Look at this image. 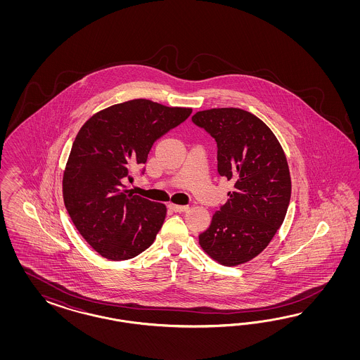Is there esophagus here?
<instances>
[{
  "mask_svg": "<svg viewBox=\"0 0 360 360\" xmlns=\"http://www.w3.org/2000/svg\"><path fill=\"white\" fill-rule=\"evenodd\" d=\"M169 208L174 212H185L188 210V206H176V205H169Z\"/></svg>",
  "mask_w": 360,
  "mask_h": 360,
  "instance_id": "1",
  "label": "esophagus"
}]
</instances>
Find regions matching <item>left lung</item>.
Masks as SVG:
<instances>
[{
	"label": "left lung",
	"mask_w": 360,
	"mask_h": 360,
	"mask_svg": "<svg viewBox=\"0 0 360 360\" xmlns=\"http://www.w3.org/2000/svg\"><path fill=\"white\" fill-rule=\"evenodd\" d=\"M191 120L215 139L219 175L233 182L199 244L214 260L236 266L262 253L283 224L292 194L288 161L273 131L251 112L207 109Z\"/></svg>",
	"instance_id": "1"
}]
</instances>
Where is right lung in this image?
<instances>
[{
    "label": "right lung",
    "mask_w": 360,
    "mask_h": 360,
    "mask_svg": "<svg viewBox=\"0 0 360 360\" xmlns=\"http://www.w3.org/2000/svg\"><path fill=\"white\" fill-rule=\"evenodd\" d=\"M191 112L134 98L100 110L80 128L65 165L63 199L79 233L103 257L128 260L152 245L166 207L133 195L124 182L146 162L153 143Z\"/></svg>",
    "instance_id": "1"
}]
</instances>
